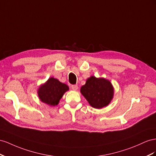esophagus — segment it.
Wrapping results in <instances>:
<instances>
[{
    "instance_id": "esophagus-1",
    "label": "esophagus",
    "mask_w": 156,
    "mask_h": 156,
    "mask_svg": "<svg viewBox=\"0 0 156 156\" xmlns=\"http://www.w3.org/2000/svg\"><path fill=\"white\" fill-rule=\"evenodd\" d=\"M71 88L74 91H76L78 90V86L77 85H72L71 86Z\"/></svg>"
}]
</instances>
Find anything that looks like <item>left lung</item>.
<instances>
[{
    "instance_id": "1",
    "label": "left lung",
    "mask_w": 156,
    "mask_h": 156,
    "mask_svg": "<svg viewBox=\"0 0 156 156\" xmlns=\"http://www.w3.org/2000/svg\"><path fill=\"white\" fill-rule=\"evenodd\" d=\"M81 93L88 103L95 108H101L107 106L112 100L114 89L110 82L105 78H89L82 86Z\"/></svg>"
}]
</instances>
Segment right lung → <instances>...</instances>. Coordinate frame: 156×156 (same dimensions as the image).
Returning <instances> with one entry per match:
<instances>
[{
	"label": "right lung",
	"instance_id": "1",
	"mask_svg": "<svg viewBox=\"0 0 156 156\" xmlns=\"http://www.w3.org/2000/svg\"><path fill=\"white\" fill-rule=\"evenodd\" d=\"M68 90L69 87L66 84L60 82L57 79L50 78L38 89V94L43 103L53 106L58 105L61 98Z\"/></svg>",
	"mask_w": 156,
	"mask_h": 156
}]
</instances>
